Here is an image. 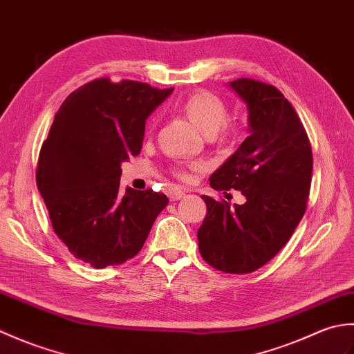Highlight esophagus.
Segmentation results:
<instances>
[{
  "mask_svg": "<svg viewBox=\"0 0 354 354\" xmlns=\"http://www.w3.org/2000/svg\"><path fill=\"white\" fill-rule=\"evenodd\" d=\"M185 196V193L179 189H170L169 190V199L170 201H179Z\"/></svg>",
  "mask_w": 354,
  "mask_h": 354,
  "instance_id": "obj_1",
  "label": "esophagus"
}]
</instances>
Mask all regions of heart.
<instances>
[{
  "instance_id": "heart-1",
  "label": "heart",
  "mask_w": 354,
  "mask_h": 354,
  "mask_svg": "<svg viewBox=\"0 0 354 354\" xmlns=\"http://www.w3.org/2000/svg\"><path fill=\"white\" fill-rule=\"evenodd\" d=\"M183 111L202 132L208 135V137L216 135L217 132H227L228 108L227 103H225L219 95L209 91L194 93L187 97L185 102L183 103ZM190 169L201 170L204 169V164H192ZM179 175L183 178H189V173L187 171H179Z\"/></svg>"
}]
</instances>
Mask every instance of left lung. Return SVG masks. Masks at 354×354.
I'll return each mask as SVG.
<instances>
[{
  "instance_id": "8db88e82",
  "label": "left lung",
  "mask_w": 354,
  "mask_h": 354,
  "mask_svg": "<svg viewBox=\"0 0 354 354\" xmlns=\"http://www.w3.org/2000/svg\"><path fill=\"white\" fill-rule=\"evenodd\" d=\"M246 103L248 132L217 169L214 190H242V205L202 196L207 216L198 230L207 263L228 274H250L274 259L303 219L312 181V147L292 104L272 85L230 82Z\"/></svg>"
}]
</instances>
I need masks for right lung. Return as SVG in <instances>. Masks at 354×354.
Instances as JSON below:
<instances>
[{
    "mask_svg": "<svg viewBox=\"0 0 354 354\" xmlns=\"http://www.w3.org/2000/svg\"><path fill=\"white\" fill-rule=\"evenodd\" d=\"M171 91L95 79L66 97L42 142L36 184L53 230L93 268L135 257L169 204L152 189L118 192L122 162L140 153L147 117Z\"/></svg>",
    "mask_w": 354,
    "mask_h": 354,
    "instance_id": "obj_1",
    "label": "right lung"
}]
</instances>
